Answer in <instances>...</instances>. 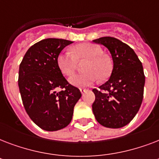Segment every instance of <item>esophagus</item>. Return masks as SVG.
Here are the masks:
<instances>
[{"instance_id": "obj_1", "label": "esophagus", "mask_w": 159, "mask_h": 159, "mask_svg": "<svg viewBox=\"0 0 159 159\" xmlns=\"http://www.w3.org/2000/svg\"><path fill=\"white\" fill-rule=\"evenodd\" d=\"M86 91H87V90L84 89V88H80V92H82V94H84L85 92H86Z\"/></svg>"}]
</instances>
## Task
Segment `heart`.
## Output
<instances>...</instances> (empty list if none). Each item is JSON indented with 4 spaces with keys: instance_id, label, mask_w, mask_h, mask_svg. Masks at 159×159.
Here are the masks:
<instances>
[{
    "instance_id": "heart-1",
    "label": "heart",
    "mask_w": 159,
    "mask_h": 159,
    "mask_svg": "<svg viewBox=\"0 0 159 159\" xmlns=\"http://www.w3.org/2000/svg\"><path fill=\"white\" fill-rule=\"evenodd\" d=\"M73 55L64 52L57 55V64L62 74L71 76L77 67V60H87L82 74L70 77L69 82L78 87H87L98 80H105L110 76L112 66L110 60L102 55V48L92 43H83L75 46Z\"/></svg>"
}]
</instances>
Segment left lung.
Returning a JSON list of instances; mask_svg holds the SVG:
<instances>
[{
    "label": "left lung",
    "mask_w": 159,
    "mask_h": 159,
    "mask_svg": "<svg viewBox=\"0 0 159 159\" xmlns=\"http://www.w3.org/2000/svg\"><path fill=\"white\" fill-rule=\"evenodd\" d=\"M108 48L113 59L110 79L92 90L95 102L92 111L98 123L107 128L118 129L128 125L142 104L145 76L134 51L113 37L93 40Z\"/></svg>",
    "instance_id": "1"
}]
</instances>
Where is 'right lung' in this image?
<instances>
[{
	"label": "right lung",
	"instance_id": "obj_1",
	"mask_svg": "<svg viewBox=\"0 0 159 159\" xmlns=\"http://www.w3.org/2000/svg\"><path fill=\"white\" fill-rule=\"evenodd\" d=\"M72 43L62 39H43L29 48L20 64L18 85L24 107L43 130H59L68 125L82 97L57 64V55ZM58 89L62 91L57 92Z\"/></svg>",
	"mask_w": 159,
	"mask_h": 159
}]
</instances>
